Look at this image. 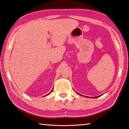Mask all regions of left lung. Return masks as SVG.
<instances>
[{
	"label": "left lung",
	"mask_w": 129,
	"mask_h": 129,
	"mask_svg": "<svg viewBox=\"0 0 129 129\" xmlns=\"http://www.w3.org/2000/svg\"><path fill=\"white\" fill-rule=\"evenodd\" d=\"M78 94H79V93H78ZM80 95H81V94H80ZM97 97H95V98H97Z\"/></svg>",
	"instance_id": "left-lung-1"
}]
</instances>
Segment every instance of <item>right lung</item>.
Returning a JSON list of instances; mask_svg holds the SVG:
<instances>
[{
	"mask_svg": "<svg viewBox=\"0 0 129 129\" xmlns=\"http://www.w3.org/2000/svg\"><path fill=\"white\" fill-rule=\"evenodd\" d=\"M52 91H51V92H52ZM49 94H50V93H49ZM47 95H48V94H47Z\"/></svg>",
	"mask_w": 129,
	"mask_h": 129,
	"instance_id": "1",
	"label": "right lung"
}]
</instances>
